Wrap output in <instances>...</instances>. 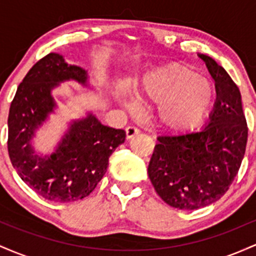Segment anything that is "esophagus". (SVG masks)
<instances>
[{
    "label": "esophagus",
    "mask_w": 256,
    "mask_h": 256,
    "mask_svg": "<svg viewBox=\"0 0 256 256\" xmlns=\"http://www.w3.org/2000/svg\"><path fill=\"white\" fill-rule=\"evenodd\" d=\"M126 131V138L128 140H130V138L137 136L138 134H140V130H138L137 128H134V126H128V128H125Z\"/></svg>",
    "instance_id": "1"
}]
</instances>
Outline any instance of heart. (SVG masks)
<instances>
[{
  "instance_id": "1",
  "label": "heart",
  "mask_w": 256,
  "mask_h": 256,
  "mask_svg": "<svg viewBox=\"0 0 256 256\" xmlns=\"http://www.w3.org/2000/svg\"><path fill=\"white\" fill-rule=\"evenodd\" d=\"M138 96L143 101L161 104V124L176 131L190 130L201 124L214 104L216 90L207 78L190 66L171 64L146 76ZM131 112L136 104L126 102Z\"/></svg>"
}]
</instances>
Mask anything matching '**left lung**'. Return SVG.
Wrapping results in <instances>:
<instances>
[{"instance_id":"8db88e82","label":"left lung","mask_w":256,"mask_h":256,"mask_svg":"<svg viewBox=\"0 0 256 256\" xmlns=\"http://www.w3.org/2000/svg\"><path fill=\"white\" fill-rule=\"evenodd\" d=\"M198 56L216 80V101L210 122L200 131L158 136L148 166L158 195L183 210L222 198L238 173L248 140L238 86L212 58Z\"/></svg>"}]
</instances>
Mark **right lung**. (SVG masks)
<instances>
[{
	"label": "right lung",
	"instance_id": "1",
	"mask_svg": "<svg viewBox=\"0 0 256 256\" xmlns=\"http://www.w3.org/2000/svg\"><path fill=\"white\" fill-rule=\"evenodd\" d=\"M86 85L88 71L64 62L56 52L37 61L18 86L8 116V154L19 177L48 201L86 198L104 176L112 152L124 143L122 128L102 125L95 116L76 120L52 155L31 146L34 131L55 108L52 90L64 80Z\"/></svg>",
	"mask_w": 256,
	"mask_h": 256
}]
</instances>
